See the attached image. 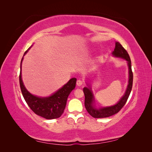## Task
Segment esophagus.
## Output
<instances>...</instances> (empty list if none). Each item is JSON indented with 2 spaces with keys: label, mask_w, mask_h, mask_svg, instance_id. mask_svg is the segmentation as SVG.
Instances as JSON below:
<instances>
[{
  "label": "esophagus",
  "mask_w": 152,
  "mask_h": 152,
  "mask_svg": "<svg viewBox=\"0 0 152 152\" xmlns=\"http://www.w3.org/2000/svg\"><path fill=\"white\" fill-rule=\"evenodd\" d=\"M82 84H83V81L81 80H77V85L78 86H81Z\"/></svg>",
  "instance_id": "obj_1"
}]
</instances>
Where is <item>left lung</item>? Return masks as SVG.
<instances>
[{
    "label": "left lung",
    "instance_id": "1",
    "mask_svg": "<svg viewBox=\"0 0 152 152\" xmlns=\"http://www.w3.org/2000/svg\"><path fill=\"white\" fill-rule=\"evenodd\" d=\"M112 54L114 56L123 58L127 61L129 67V84L125 94L116 104L112 106V107H103L99 109L94 107V96L92 93L91 87H85L83 89L85 95V107L87 112L94 118H106L117 113L126 103L127 100L131 92L133 82V74L129 55L127 50L122 47V45L118 42H116L115 43V48Z\"/></svg>",
    "mask_w": 152,
    "mask_h": 152
}]
</instances>
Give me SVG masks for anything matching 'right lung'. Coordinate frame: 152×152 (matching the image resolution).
<instances>
[{
    "instance_id": "obj_1",
    "label": "right lung",
    "mask_w": 152,
    "mask_h": 152,
    "mask_svg": "<svg viewBox=\"0 0 152 152\" xmlns=\"http://www.w3.org/2000/svg\"><path fill=\"white\" fill-rule=\"evenodd\" d=\"M30 49V48H29ZM25 51L24 55L27 53ZM21 59L20 73V85L23 96L30 109L35 114L46 119L60 117L64 112L69 94L75 87L76 78H72L61 89L49 97L41 98L34 96L26 90L21 79Z\"/></svg>"
}]
</instances>
